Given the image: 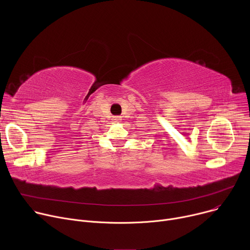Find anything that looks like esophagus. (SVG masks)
<instances>
[{
  "mask_svg": "<svg viewBox=\"0 0 250 250\" xmlns=\"http://www.w3.org/2000/svg\"><path fill=\"white\" fill-rule=\"evenodd\" d=\"M113 121H115L116 123H120L122 121V116H113Z\"/></svg>",
  "mask_w": 250,
  "mask_h": 250,
  "instance_id": "34e87169",
  "label": "esophagus"
}]
</instances>
